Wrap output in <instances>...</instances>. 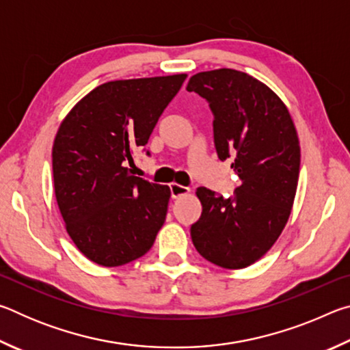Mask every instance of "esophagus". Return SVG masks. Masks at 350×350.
<instances>
[{"label": "esophagus", "mask_w": 350, "mask_h": 350, "mask_svg": "<svg viewBox=\"0 0 350 350\" xmlns=\"http://www.w3.org/2000/svg\"><path fill=\"white\" fill-rule=\"evenodd\" d=\"M170 189H171V198L173 199L185 196V194L189 193V188L182 187V185H179V183H170Z\"/></svg>", "instance_id": "1"}]
</instances>
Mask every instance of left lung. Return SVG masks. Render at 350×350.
Segmentation results:
<instances>
[{
    "label": "left lung",
    "mask_w": 350,
    "mask_h": 350,
    "mask_svg": "<svg viewBox=\"0 0 350 350\" xmlns=\"http://www.w3.org/2000/svg\"><path fill=\"white\" fill-rule=\"evenodd\" d=\"M208 102L217 157L233 159V196L199 187L202 215L191 225L200 256L244 269L267 253L286 227L299 177V140L286 105L252 75L234 69L193 75L187 86Z\"/></svg>",
    "instance_id": "obj_1"
}]
</instances>
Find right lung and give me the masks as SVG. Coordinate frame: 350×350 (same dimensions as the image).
<instances>
[{"mask_svg":"<svg viewBox=\"0 0 350 350\" xmlns=\"http://www.w3.org/2000/svg\"><path fill=\"white\" fill-rule=\"evenodd\" d=\"M185 79L108 81L83 97L58 128L52 148L57 204L70 239L92 262L128 264L156 241L170 187L133 176L128 163Z\"/></svg>","mask_w":350,"mask_h":350,"instance_id":"right-lung-1","label":"right lung"}]
</instances>
